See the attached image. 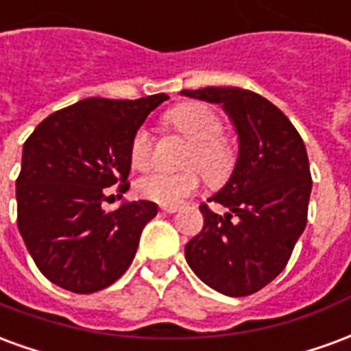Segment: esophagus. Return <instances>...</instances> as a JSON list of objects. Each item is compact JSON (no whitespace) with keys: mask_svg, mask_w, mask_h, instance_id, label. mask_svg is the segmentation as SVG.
I'll return each mask as SVG.
<instances>
[{"mask_svg":"<svg viewBox=\"0 0 351 351\" xmlns=\"http://www.w3.org/2000/svg\"><path fill=\"white\" fill-rule=\"evenodd\" d=\"M160 208L163 210V213H167V214L178 213V206H175V205H161Z\"/></svg>","mask_w":351,"mask_h":351,"instance_id":"obj_1","label":"esophagus"}]
</instances>
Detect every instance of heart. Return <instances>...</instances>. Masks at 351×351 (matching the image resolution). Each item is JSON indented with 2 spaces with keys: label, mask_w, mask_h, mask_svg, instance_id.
Masks as SVG:
<instances>
[{
  "label": "heart",
  "mask_w": 351,
  "mask_h": 351,
  "mask_svg": "<svg viewBox=\"0 0 351 351\" xmlns=\"http://www.w3.org/2000/svg\"><path fill=\"white\" fill-rule=\"evenodd\" d=\"M167 122L193 141V148L188 156L190 165H197L203 175L210 180H220L228 175L233 165V150L221 141V122L218 116L205 105L190 103L171 110ZM154 137L148 128H141L131 141L130 158L133 167H145L152 158ZM199 188V175L195 169L178 173L154 169L135 182V190L141 197L150 199L163 205H176Z\"/></svg>",
  "instance_id": "obj_1"
}]
</instances>
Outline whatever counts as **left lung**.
<instances>
[{"mask_svg": "<svg viewBox=\"0 0 351 351\" xmlns=\"http://www.w3.org/2000/svg\"><path fill=\"white\" fill-rule=\"evenodd\" d=\"M180 95L221 105L239 141L233 173L208 199L228 213L199 206L205 223L186 244V261L220 293H256L284 271L306 228L312 178L304 143L278 107L250 90L208 86Z\"/></svg>", "mask_w": 351, "mask_h": 351, "instance_id": "left-lung-1", "label": "left lung"}]
</instances>
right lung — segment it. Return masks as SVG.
I'll use <instances>...</instances> for the list:
<instances>
[{
    "label": "right lung",
    "instance_id": "right-lung-1",
    "mask_svg": "<svg viewBox=\"0 0 351 351\" xmlns=\"http://www.w3.org/2000/svg\"><path fill=\"white\" fill-rule=\"evenodd\" d=\"M169 97H88L45 118L22 148L16 180L19 231L35 265L56 286L93 293L128 271L138 239L158 214L152 201L105 213L107 190L130 188L131 141Z\"/></svg>",
    "mask_w": 351,
    "mask_h": 351
}]
</instances>
